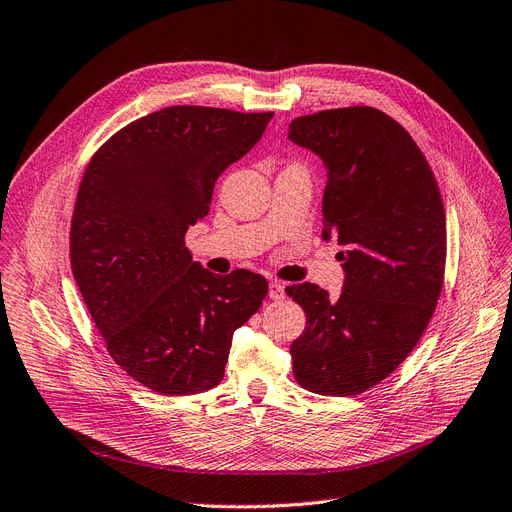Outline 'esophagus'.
Listing matches in <instances>:
<instances>
[{
    "label": "esophagus",
    "instance_id": "34e87169",
    "mask_svg": "<svg viewBox=\"0 0 512 512\" xmlns=\"http://www.w3.org/2000/svg\"><path fill=\"white\" fill-rule=\"evenodd\" d=\"M286 293H284V284L278 282V280H272L270 282V299H282Z\"/></svg>",
    "mask_w": 512,
    "mask_h": 512
}]
</instances>
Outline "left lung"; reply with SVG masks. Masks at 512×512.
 Segmentation results:
<instances>
[{
	"instance_id": "8db88e82",
	"label": "left lung",
	"mask_w": 512,
	"mask_h": 512,
	"mask_svg": "<svg viewBox=\"0 0 512 512\" xmlns=\"http://www.w3.org/2000/svg\"><path fill=\"white\" fill-rule=\"evenodd\" d=\"M288 140L328 169L326 240L343 251L337 301L318 284L286 286L305 311L291 345L297 383L320 395H358L402 364L425 332L446 272V209L410 133L383 110L347 106L297 117Z\"/></svg>"
}]
</instances>
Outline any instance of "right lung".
Listing matches in <instances>:
<instances>
[{"label": "right lung", "mask_w": 512, "mask_h": 512, "mask_svg": "<svg viewBox=\"0 0 512 512\" xmlns=\"http://www.w3.org/2000/svg\"><path fill=\"white\" fill-rule=\"evenodd\" d=\"M272 117L169 106L119 129L83 173L73 276L110 358L161 395L217 387L234 330L268 295L255 272L205 270L184 238L209 213L221 171L261 140Z\"/></svg>", "instance_id": "obj_1"}]
</instances>
